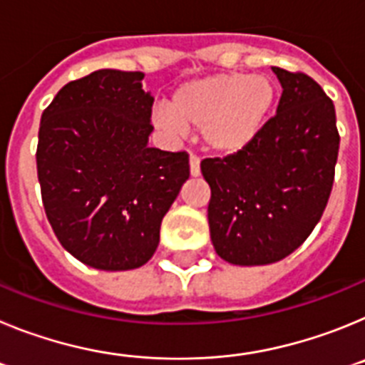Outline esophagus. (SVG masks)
<instances>
[{"instance_id": "1", "label": "esophagus", "mask_w": 365, "mask_h": 365, "mask_svg": "<svg viewBox=\"0 0 365 365\" xmlns=\"http://www.w3.org/2000/svg\"><path fill=\"white\" fill-rule=\"evenodd\" d=\"M190 173L192 177H197L201 173V159L197 155H190Z\"/></svg>"}]
</instances>
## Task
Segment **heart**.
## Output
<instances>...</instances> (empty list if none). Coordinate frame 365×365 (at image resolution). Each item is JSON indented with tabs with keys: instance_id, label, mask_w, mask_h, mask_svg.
I'll return each instance as SVG.
<instances>
[{
	"instance_id": "1",
	"label": "heart",
	"mask_w": 365,
	"mask_h": 365,
	"mask_svg": "<svg viewBox=\"0 0 365 365\" xmlns=\"http://www.w3.org/2000/svg\"><path fill=\"white\" fill-rule=\"evenodd\" d=\"M274 98L265 74L217 73L177 87L170 108H157L155 118L170 133L201 128L206 146L232 153L257 137Z\"/></svg>"
}]
</instances>
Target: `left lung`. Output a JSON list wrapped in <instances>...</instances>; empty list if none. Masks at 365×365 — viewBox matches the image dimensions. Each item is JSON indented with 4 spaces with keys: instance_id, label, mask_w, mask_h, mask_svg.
<instances>
[{
    "instance_id": "8db88e82",
    "label": "left lung",
    "mask_w": 365,
    "mask_h": 365,
    "mask_svg": "<svg viewBox=\"0 0 365 365\" xmlns=\"http://www.w3.org/2000/svg\"><path fill=\"white\" fill-rule=\"evenodd\" d=\"M283 93L243 150L205 159L215 252L234 265H269L307 240L322 219L340 148L333 100L302 71L272 67Z\"/></svg>"
}]
</instances>
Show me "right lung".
Returning <instances> with one entry per match:
<instances>
[{
    "instance_id": "1",
    "label": "right lung",
    "mask_w": 365,
    "mask_h": 365,
    "mask_svg": "<svg viewBox=\"0 0 365 365\" xmlns=\"http://www.w3.org/2000/svg\"><path fill=\"white\" fill-rule=\"evenodd\" d=\"M140 71L100 69L58 91L41 115L36 168L51 227L100 270L143 267L190 177L186 151L148 146L153 96Z\"/></svg>"
}]
</instances>
